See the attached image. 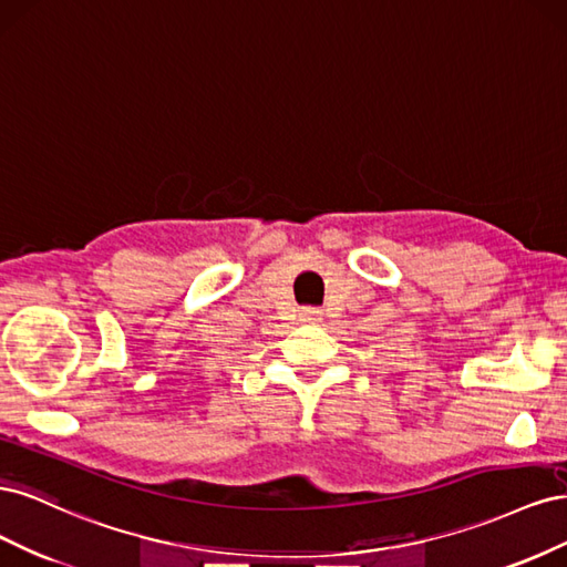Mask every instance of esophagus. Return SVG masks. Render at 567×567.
Listing matches in <instances>:
<instances>
[{"label": "esophagus", "mask_w": 567, "mask_h": 567, "mask_svg": "<svg viewBox=\"0 0 567 567\" xmlns=\"http://www.w3.org/2000/svg\"><path fill=\"white\" fill-rule=\"evenodd\" d=\"M321 317H323V312L317 310V307H302V310L298 312V319L302 323H319Z\"/></svg>", "instance_id": "esophagus-1"}]
</instances>
